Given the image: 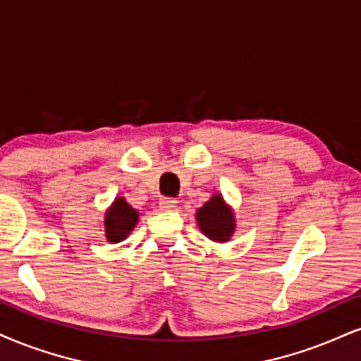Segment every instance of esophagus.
<instances>
[{"label":"esophagus","instance_id":"obj_1","mask_svg":"<svg viewBox=\"0 0 361 361\" xmlns=\"http://www.w3.org/2000/svg\"><path fill=\"white\" fill-rule=\"evenodd\" d=\"M159 204H160V209H162V211H173V209L177 207L176 199H169V197L160 199Z\"/></svg>","mask_w":361,"mask_h":361}]
</instances>
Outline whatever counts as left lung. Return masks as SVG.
<instances>
[{
	"label": "left lung",
	"mask_w": 361,
	"mask_h": 361,
	"mask_svg": "<svg viewBox=\"0 0 361 361\" xmlns=\"http://www.w3.org/2000/svg\"><path fill=\"white\" fill-rule=\"evenodd\" d=\"M199 229L216 243L229 241L234 234L235 219L234 212L224 202L221 194H214L204 206L195 212Z\"/></svg>",
	"instance_id": "8db88e82"
}]
</instances>
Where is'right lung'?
Masks as SVG:
<instances>
[{"instance_id": "right-lung-1", "label": "right lung", "mask_w": 361, "mask_h": 361, "mask_svg": "<svg viewBox=\"0 0 361 361\" xmlns=\"http://www.w3.org/2000/svg\"><path fill=\"white\" fill-rule=\"evenodd\" d=\"M105 235L109 243H120L139 222V212L123 197H117L105 212Z\"/></svg>"}]
</instances>
